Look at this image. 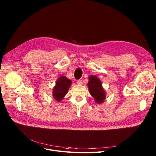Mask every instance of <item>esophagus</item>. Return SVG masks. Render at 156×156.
<instances>
[{
	"label": "esophagus",
	"instance_id": "34e87169",
	"mask_svg": "<svg viewBox=\"0 0 156 156\" xmlns=\"http://www.w3.org/2000/svg\"><path fill=\"white\" fill-rule=\"evenodd\" d=\"M76 83H77L78 84H79V85H81V84H83V81H82L81 80H78V81H76Z\"/></svg>",
	"mask_w": 156,
	"mask_h": 156
}]
</instances>
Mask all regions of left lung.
<instances>
[{"instance_id":"left-lung-1","label":"left lung","mask_w":156,"mask_h":156,"mask_svg":"<svg viewBox=\"0 0 156 156\" xmlns=\"http://www.w3.org/2000/svg\"><path fill=\"white\" fill-rule=\"evenodd\" d=\"M89 80L87 86L91 95L98 104L102 103L105 99L106 93L102 87L101 80L95 75H91Z\"/></svg>"}]
</instances>
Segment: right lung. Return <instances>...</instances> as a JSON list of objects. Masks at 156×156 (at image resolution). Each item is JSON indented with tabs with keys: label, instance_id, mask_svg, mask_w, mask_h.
I'll return each instance as SVG.
<instances>
[{
	"label": "right lung",
	"instance_id": "add662e5",
	"mask_svg": "<svg viewBox=\"0 0 156 156\" xmlns=\"http://www.w3.org/2000/svg\"><path fill=\"white\" fill-rule=\"evenodd\" d=\"M72 81L66 76H60L56 81L55 86L53 88V97L58 101H61L65 96L67 94L69 89L70 87Z\"/></svg>",
	"mask_w": 156,
	"mask_h": 156
}]
</instances>
